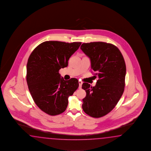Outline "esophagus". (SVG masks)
<instances>
[{
    "label": "esophagus",
    "instance_id": "34e87169",
    "mask_svg": "<svg viewBox=\"0 0 151 151\" xmlns=\"http://www.w3.org/2000/svg\"><path fill=\"white\" fill-rule=\"evenodd\" d=\"M78 83H79V88L81 89V87H82V82L80 81H78Z\"/></svg>",
    "mask_w": 151,
    "mask_h": 151
}]
</instances>
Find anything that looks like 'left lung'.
Segmentation results:
<instances>
[{"mask_svg": "<svg viewBox=\"0 0 151 151\" xmlns=\"http://www.w3.org/2000/svg\"><path fill=\"white\" fill-rule=\"evenodd\" d=\"M81 49L90 58L91 68L95 78V86L83 83L86 92L82 109L91 117L104 116L112 111L122 96L126 72L124 58L113 44L102 42L83 43Z\"/></svg>", "mask_w": 151, "mask_h": 151, "instance_id": "1", "label": "left lung"}]
</instances>
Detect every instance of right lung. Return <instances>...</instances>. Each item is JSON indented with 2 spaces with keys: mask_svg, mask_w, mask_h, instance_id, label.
<instances>
[{
  "mask_svg": "<svg viewBox=\"0 0 151 151\" xmlns=\"http://www.w3.org/2000/svg\"><path fill=\"white\" fill-rule=\"evenodd\" d=\"M81 42L46 41L31 54L27 65V81L34 102L42 111L57 115L65 111L68 97L78 86L75 78L64 80L59 70L67 67L71 56Z\"/></svg>",
  "mask_w": 151,
  "mask_h": 151,
  "instance_id": "obj_1",
  "label": "right lung"
}]
</instances>
